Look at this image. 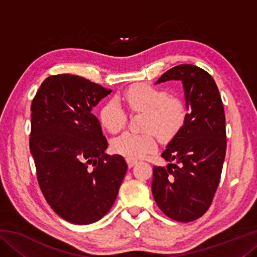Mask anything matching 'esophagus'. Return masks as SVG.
Segmentation results:
<instances>
[{"mask_svg":"<svg viewBox=\"0 0 257 257\" xmlns=\"http://www.w3.org/2000/svg\"><path fill=\"white\" fill-rule=\"evenodd\" d=\"M125 162H127V164H128V167L129 168H133L135 164H136L138 161L136 160V159H132V158H127L125 159Z\"/></svg>","mask_w":257,"mask_h":257,"instance_id":"obj_1","label":"esophagus"}]
</instances>
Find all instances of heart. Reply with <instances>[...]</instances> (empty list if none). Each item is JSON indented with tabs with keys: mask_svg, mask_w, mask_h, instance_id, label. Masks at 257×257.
Returning <instances> with one entry per match:
<instances>
[{
	"mask_svg": "<svg viewBox=\"0 0 257 257\" xmlns=\"http://www.w3.org/2000/svg\"><path fill=\"white\" fill-rule=\"evenodd\" d=\"M132 112H145L143 129L145 133H123L112 141V150L127 158H142L153 152L156 143L155 133L163 141H169L179 133L186 122L188 111L185 102L170 96L161 87L138 82L129 86L121 95ZM99 122L108 133L115 134L127 122V114L118 101L108 99L98 112Z\"/></svg>",
	"mask_w": 257,
	"mask_h": 257,
	"instance_id": "b5f03b06",
	"label": "heart"
}]
</instances>
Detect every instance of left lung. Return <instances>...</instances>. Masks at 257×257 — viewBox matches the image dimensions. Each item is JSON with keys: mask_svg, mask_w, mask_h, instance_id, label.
I'll return each mask as SVG.
<instances>
[{"mask_svg": "<svg viewBox=\"0 0 257 257\" xmlns=\"http://www.w3.org/2000/svg\"><path fill=\"white\" fill-rule=\"evenodd\" d=\"M168 80L182 81L188 115L162 153L171 163L153 168L152 193L165 215L190 222L205 214L219 186L227 151L224 108L214 79L201 68L173 67L156 84Z\"/></svg>", "mask_w": 257, "mask_h": 257, "instance_id": "1", "label": "left lung"}]
</instances>
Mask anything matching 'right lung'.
<instances>
[{
  "label": "right lung",
  "mask_w": 257,
  "mask_h": 257,
  "mask_svg": "<svg viewBox=\"0 0 257 257\" xmlns=\"http://www.w3.org/2000/svg\"><path fill=\"white\" fill-rule=\"evenodd\" d=\"M104 88L75 75L42 82L32 102L29 149L43 195L56 214L75 224L94 223L114 203L127 163L107 147L92 108Z\"/></svg>",
  "instance_id": "add662e5"
}]
</instances>
